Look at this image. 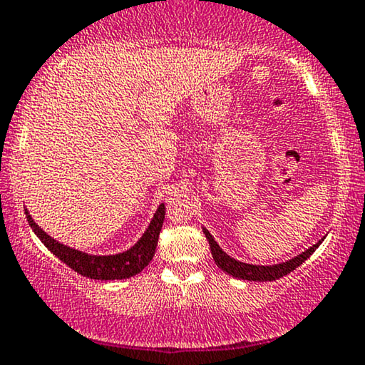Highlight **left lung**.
<instances>
[{"instance_id": "1", "label": "left lung", "mask_w": 365, "mask_h": 365, "mask_svg": "<svg viewBox=\"0 0 365 365\" xmlns=\"http://www.w3.org/2000/svg\"><path fill=\"white\" fill-rule=\"evenodd\" d=\"M202 232L206 234V239L209 241V247H211V254L214 262L217 264V267H221L224 272H227L229 276L237 277V279H244V281H256V282H266V281H276V279L287 276L289 272H292L294 269L301 266V264L306 261L307 257H311V254L316 251V249L321 246V241L314 244L312 247H309L307 251H304L302 254H299L294 259H289L286 262L281 264H274V266H256V264H246L237 261L231 256H227L226 252L219 247V244L214 241V237L211 236V232L207 231L206 227H202Z\"/></svg>"}]
</instances>
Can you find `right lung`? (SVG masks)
Returning <instances> with one entry per match:
<instances>
[{
  "label": "right lung",
  "mask_w": 365,
  "mask_h": 365,
  "mask_svg": "<svg viewBox=\"0 0 365 365\" xmlns=\"http://www.w3.org/2000/svg\"><path fill=\"white\" fill-rule=\"evenodd\" d=\"M26 212L28 222L34 234L41 239V242L56 256L59 261H63L66 266H69L73 271L81 274L84 277L89 279H98V281H114V279H129L136 276L143 271L144 267L151 262V259L156 252L159 232H161L163 222H164V214H166V207L164 202L159 204V207L154 212V217L149 222V226L141 239L134 244L128 251L113 254V256H93V254H86L78 249H73L64 244L58 242L56 239L48 236L36 222L33 221V217L29 216L28 209H24Z\"/></svg>",
  "instance_id": "add662e5"
}]
</instances>
